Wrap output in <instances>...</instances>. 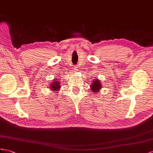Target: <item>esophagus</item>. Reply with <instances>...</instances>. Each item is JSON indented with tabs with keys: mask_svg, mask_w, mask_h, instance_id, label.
Instances as JSON below:
<instances>
[{
	"mask_svg": "<svg viewBox=\"0 0 153 153\" xmlns=\"http://www.w3.org/2000/svg\"><path fill=\"white\" fill-rule=\"evenodd\" d=\"M77 68V67H76V68H74V69L76 71V70H77V68Z\"/></svg>",
	"mask_w": 153,
	"mask_h": 153,
	"instance_id": "obj_1",
	"label": "esophagus"
}]
</instances>
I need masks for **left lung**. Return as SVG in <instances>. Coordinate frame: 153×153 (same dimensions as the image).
Instances as JSON below:
<instances>
[{
	"mask_svg": "<svg viewBox=\"0 0 153 153\" xmlns=\"http://www.w3.org/2000/svg\"><path fill=\"white\" fill-rule=\"evenodd\" d=\"M93 84L91 85V89L94 92H97L99 89L101 88V84H100V81L97 79H95V81L93 82Z\"/></svg>",
	"mask_w": 153,
	"mask_h": 153,
	"instance_id": "left-lung-1",
	"label": "left lung"
}]
</instances>
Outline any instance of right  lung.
<instances>
[{"instance_id": "right-lung-1", "label": "right lung", "mask_w": 153, "mask_h": 153, "mask_svg": "<svg viewBox=\"0 0 153 153\" xmlns=\"http://www.w3.org/2000/svg\"><path fill=\"white\" fill-rule=\"evenodd\" d=\"M59 88H60V84H59V82L56 80L53 82V84L51 85V89H53V90H57Z\"/></svg>"}]
</instances>
